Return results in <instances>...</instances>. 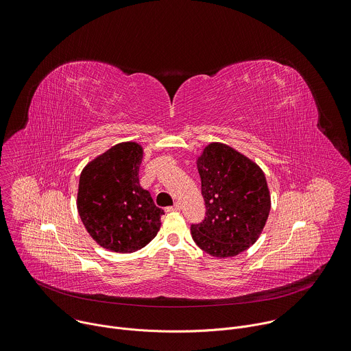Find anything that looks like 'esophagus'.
<instances>
[{
	"label": "esophagus",
	"mask_w": 351,
	"mask_h": 351,
	"mask_svg": "<svg viewBox=\"0 0 351 351\" xmlns=\"http://www.w3.org/2000/svg\"><path fill=\"white\" fill-rule=\"evenodd\" d=\"M180 208H181L180 203H176L174 206H171V207H167V208H166V211H167V213H173V211H180Z\"/></svg>",
	"instance_id": "34e87169"
}]
</instances>
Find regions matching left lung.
Wrapping results in <instances>:
<instances>
[{"mask_svg":"<svg viewBox=\"0 0 351 351\" xmlns=\"http://www.w3.org/2000/svg\"><path fill=\"white\" fill-rule=\"evenodd\" d=\"M206 217L191 226L193 241L217 258L236 256L261 236L270 211L262 169L234 148L210 143L196 160Z\"/></svg>","mask_w":351,"mask_h":351,"instance_id":"left-lung-1","label":"left lung"}]
</instances>
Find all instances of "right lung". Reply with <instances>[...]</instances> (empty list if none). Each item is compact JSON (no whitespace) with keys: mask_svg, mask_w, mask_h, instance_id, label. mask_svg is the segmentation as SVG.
I'll return each mask as SVG.
<instances>
[{"mask_svg":"<svg viewBox=\"0 0 351 351\" xmlns=\"http://www.w3.org/2000/svg\"><path fill=\"white\" fill-rule=\"evenodd\" d=\"M144 149L138 143H119L82 170L77 208L92 239L110 251L134 252L160 229L165 211L140 186Z\"/></svg>","mask_w":351,"mask_h":351,"instance_id":"1","label":"right lung"}]
</instances>
